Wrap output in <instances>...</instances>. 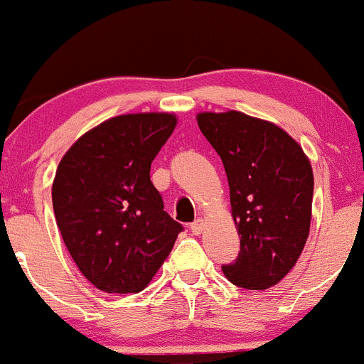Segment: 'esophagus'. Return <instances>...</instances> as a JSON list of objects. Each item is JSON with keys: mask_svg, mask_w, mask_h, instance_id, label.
I'll return each mask as SVG.
<instances>
[{"mask_svg": "<svg viewBox=\"0 0 364 364\" xmlns=\"http://www.w3.org/2000/svg\"><path fill=\"white\" fill-rule=\"evenodd\" d=\"M205 230V219H196L193 224H191V231L194 235H201V231Z\"/></svg>", "mask_w": 364, "mask_h": 364, "instance_id": "obj_1", "label": "esophagus"}]
</instances>
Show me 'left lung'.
<instances>
[{"label": "left lung", "mask_w": 364, "mask_h": 364, "mask_svg": "<svg viewBox=\"0 0 364 364\" xmlns=\"http://www.w3.org/2000/svg\"><path fill=\"white\" fill-rule=\"evenodd\" d=\"M201 133L220 156L240 235L226 279L250 291L277 286L301 256L310 231L314 173L301 145L282 127L237 110L201 112Z\"/></svg>", "instance_id": "obj_1"}]
</instances>
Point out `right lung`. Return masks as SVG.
<instances>
[{
  "mask_svg": "<svg viewBox=\"0 0 364 364\" xmlns=\"http://www.w3.org/2000/svg\"><path fill=\"white\" fill-rule=\"evenodd\" d=\"M177 126L168 112L126 114L82 134L52 183L55 220L82 275L105 293H140L182 226L164 212L151 164Z\"/></svg>",
  "mask_w": 364,
  "mask_h": 364,
  "instance_id": "1",
  "label": "right lung"
}]
</instances>
